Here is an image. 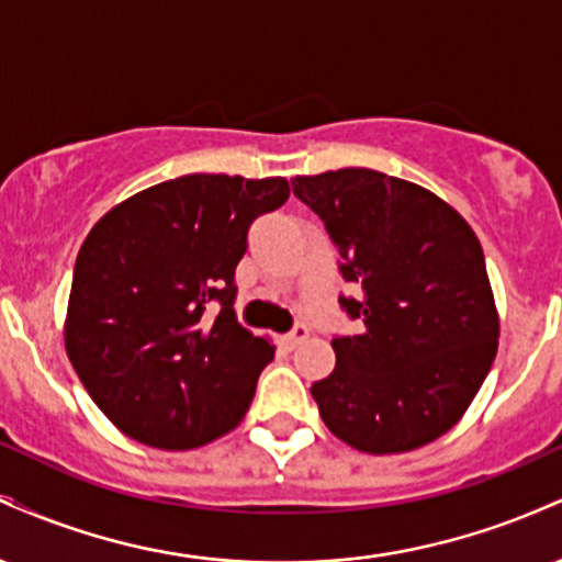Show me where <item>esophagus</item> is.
I'll return each mask as SVG.
<instances>
[{
  "label": "esophagus",
  "mask_w": 562,
  "mask_h": 562,
  "mask_svg": "<svg viewBox=\"0 0 562 562\" xmlns=\"http://www.w3.org/2000/svg\"><path fill=\"white\" fill-rule=\"evenodd\" d=\"M306 338H308V327L306 325H295L293 330H290L285 338H282V344H285L288 348H295V346H301Z\"/></svg>",
  "instance_id": "1"
}]
</instances>
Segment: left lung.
<instances>
[{"label": "left lung", "instance_id": "obj_1", "mask_svg": "<svg viewBox=\"0 0 562 562\" xmlns=\"http://www.w3.org/2000/svg\"><path fill=\"white\" fill-rule=\"evenodd\" d=\"M325 222L362 330L333 338L335 370L312 385L333 436L367 454L436 441L492 370L499 312L479 237L425 187L372 169L295 177Z\"/></svg>", "mask_w": 562, "mask_h": 562}]
</instances>
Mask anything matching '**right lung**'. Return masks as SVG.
Returning <instances> with one entry per match:
<instances>
[{"instance_id": "right-lung-1", "label": "right lung", "mask_w": 562, "mask_h": 562, "mask_svg": "<svg viewBox=\"0 0 562 562\" xmlns=\"http://www.w3.org/2000/svg\"><path fill=\"white\" fill-rule=\"evenodd\" d=\"M285 177L187 173L121 200L76 256L63 325L83 389L121 434L184 451L235 430L274 346L235 314V267ZM223 306L216 318L207 306Z\"/></svg>"}]
</instances>
